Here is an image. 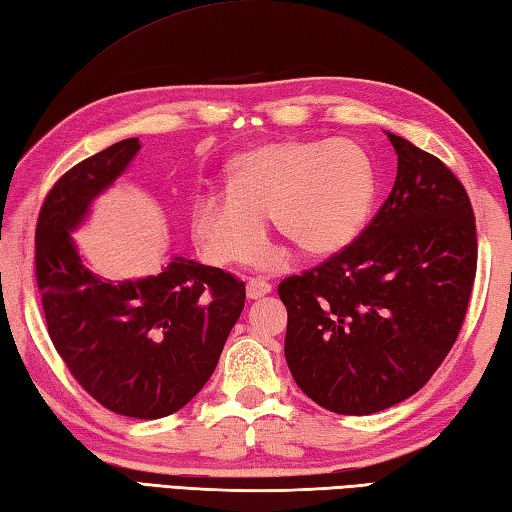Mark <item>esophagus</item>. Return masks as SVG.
Here are the masks:
<instances>
[{
  "label": "esophagus",
  "instance_id": "esophagus-1",
  "mask_svg": "<svg viewBox=\"0 0 512 512\" xmlns=\"http://www.w3.org/2000/svg\"><path fill=\"white\" fill-rule=\"evenodd\" d=\"M266 293H271V284H268L266 280H259V277L248 280L246 295L250 297V300H259V297H264Z\"/></svg>",
  "mask_w": 512,
  "mask_h": 512
}]
</instances>
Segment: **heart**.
Listing matches in <instances>:
<instances>
[{"label":"heart","mask_w":512,"mask_h":512,"mask_svg":"<svg viewBox=\"0 0 512 512\" xmlns=\"http://www.w3.org/2000/svg\"><path fill=\"white\" fill-rule=\"evenodd\" d=\"M228 192L199 194L192 235L219 266H250L268 248L266 219L306 255H333L367 226L378 172L367 150L347 138H288L239 154Z\"/></svg>","instance_id":"b5f03b06"}]
</instances>
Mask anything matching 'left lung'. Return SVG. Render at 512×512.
<instances>
[{"label":"left lung","instance_id":"1","mask_svg":"<svg viewBox=\"0 0 512 512\" xmlns=\"http://www.w3.org/2000/svg\"><path fill=\"white\" fill-rule=\"evenodd\" d=\"M387 138L398 172L383 206L349 246L277 286L297 387L347 416L425 387L459 338L477 275L466 188L434 154Z\"/></svg>","mask_w":512,"mask_h":512}]
</instances>
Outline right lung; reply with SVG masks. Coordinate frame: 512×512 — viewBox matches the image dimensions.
Masks as SVG:
<instances>
[{"label": "right lung", "instance_id": "obj_1", "mask_svg": "<svg viewBox=\"0 0 512 512\" xmlns=\"http://www.w3.org/2000/svg\"><path fill=\"white\" fill-rule=\"evenodd\" d=\"M138 150V138L114 143L53 183L37 215L35 282L49 338L78 385L109 412L152 421L179 412L208 383L246 286L183 257L118 284L82 266L69 230Z\"/></svg>", "mask_w": 512, "mask_h": 512}]
</instances>
